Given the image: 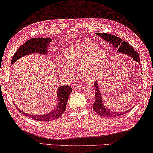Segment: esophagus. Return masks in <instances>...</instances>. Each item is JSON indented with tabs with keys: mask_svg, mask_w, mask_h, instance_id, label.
<instances>
[{
	"mask_svg": "<svg viewBox=\"0 0 153 153\" xmlns=\"http://www.w3.org/2000/svg\"><path fill=\"white\" fill-rule=\"evenodd\" d=\"M86 84H80V85H79V86H77V87H78V88H83V86H86Z\"/></svg>",
	"mask_w": 153,
	"mask_h": 153,
	"instance_id": "esophagus-1",
	"label": "esophagus"
}]
</instances>
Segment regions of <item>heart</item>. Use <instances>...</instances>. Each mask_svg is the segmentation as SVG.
I'll return each mask as SVG.
<instances>
[{
    "label": "heart",
    "instance_id": "heart-1",
    "mask_svg": "<svg viewBox=\"0 0 153 153\" xmlns=\"http://www.w3.org/2000/svg\"><path fill=\"white\" fill-rule=\"evenodd\" d=\"M105 60V51L94 43L76 44L66 51L63 58L64 65L60 66V69L64 73H69V68H81L82 74L90 79L96 76Z\"/></svg>",
    "mask_w": 153,
    "mask_h": 153
}]
</instances>
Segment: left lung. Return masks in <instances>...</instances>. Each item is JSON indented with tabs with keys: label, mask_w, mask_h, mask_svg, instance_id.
Here are the masks:
<instances>
[{
	"label": "left lung",
	"mask_w": 153,
	"mask_h": 153,
	"mask_svg": "<svg viewBox=\"0 0 153 153\" xmlns=\"http://www.w3.org/2000/svg\"><path fill=\"white\" fill-rule=\"evenodd\" d=\"M96 35L103 38L104 40L107 41L109 44L112 45L113 47L117 50L118 53H122L124 55H126L133 59V60L135 61L141 65L140 62V56H139L138 53L134 50V48L129 43L126 42V41L122 40L115 35H112V34L106 33H96ZM97 84L98 82L96 81L95 82L94 85H93V87H94L95 91V100L93 105V109L95 111V113H97L99 115L102 116V117H115L124 115V114L129 112L131 110L132 108L126 111H124V112H115V111H113L111 109L107 108L105 104H104L103 100H102L101 93H100L99 86Z\"/></svg>",
	"instance_id": "obj_1"
}]
</instances>
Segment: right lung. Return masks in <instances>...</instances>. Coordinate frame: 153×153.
<instances>
[{
	"label": "right lung",
	"mask_w": 153,
	"mask_h": 153,
	"mask_svg": "<svg viewBox=\"0 0 153 153\" xmlns=\"http://www.w3.org/2000/svg\"><path fill=\"white\" fill-rule=\"evenodd\" d=\"M51 42V39L49 38H33L27 40L16 51L11 59V65L16 62L19 58L31 53H39L41 55L47 54L48 49H49L48 47ZM71 91L72 88L68 85L59 86L57 91V97H58L57 106L56 108L53 109V111L46 114L31 115V114L22 112L17 107L16 108L19 112L33 120L42 121V122H49V121L58 119L62 116L63 113L65 111L68 99Z\"/></svg>",
	"instance_id": "1"
}]
</instances>
